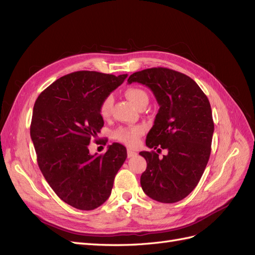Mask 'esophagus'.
Returning a JSON list of instances; mask_svg holds the SVG:
<instances>
[{"label": "esophagus", "mask_w": 255, "mask_h": 255, "mask_svg": "<svg viewBox=\"0 0 255 255\" xmlns=\"http://www.w3.org/2000/svg\"><path fill=\"white\" fill-rule=\"evenodd\" d=\"M136 155H137V153H136L135 151L130 150V149L128 150V158H129V157H134V156H136Z\"/></svg>", "instance_id": "1"}]
</instances>
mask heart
I'll list each match as a JSON object with an SVG mask.
<instances>
[{
  "label": "heart",
  "instance_id": "b5f03b06",
  "mask_svg": "<svg viewBox=\"0 0 255 255\" xmlns=\"http://www.w3.org/2000/svg\"><path fill=\"white\" fill-rule=\"evenodd\" d=\"M126 97L128 101L132 102L137 109L138 106L141 105L144 102H148V95L146 92L138 87H129L125 92ZM113 107V97L107 96L105 97L99 106V113L101 115L103 119H107L111 116ZM143 134V128L141 127H132V128H119L115 130L114 137L118 141L125 143L128 146H135L139 138Z\"/></svg>",
  "mask_w": 255,
  "mask_h": 255
}]
</instances>
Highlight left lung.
<instances>
[{
  "label": "left lung",
  "instance_id": "1",
  "mask_svg": "<svg viewBox=\"0 0 255 255\" xmlns=\"http://www.w3.org/2000/svg\"><path fill=\"white\" fill-rule=\"evenodd\" d=\"M134 82L148 86L159 105L145 144L168 150L163 158L154 151L139 153L146 160L141 188L161 203L181 201L195 189L210 159L214 133L210 101L194 80L168 68L135 72L128 80Z\"/></svg>",
  "mask_w": 255,
  "mask_h": 255
}]
</instances>
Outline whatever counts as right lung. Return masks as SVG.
<instances>
[{
    "label": "right lung",
    "instance_id": "add662e5",
    "mask_svg": "<svg viewBox=\"0 0 255 255\" xmlns=\"http://www.w3.org/2000/svg\"><path fill=\"white\" fill-rule=\"evenodd\" d=\"M127 76L72 72L51 84L35 102L30 138L38 166L54 192L78 210H95L109 199L127 158L126 146L118 142L101 155H90L88 149L104 126L100 103Z\"/></svg>",
    "mask_w": 255,
    "mask_h": 255
}]
</instances>
